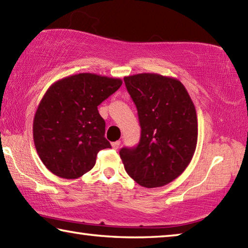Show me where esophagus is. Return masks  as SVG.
Listing matches in <instances>:
<instances>
[{
    "label": "esophagus",
    "instance_id": "esophagus-1",
    "mask_svg": "<svg viewBox=\"0 0 248 248\" xmlns=\"http://www.w3.org/2000/svg\"><path fill=\"white\" fill-rule=\"evenodd\" d=\"M111 146L114 148L115 150H117L120 146V141H116V142H112L111 143Z\"/></svg>",
    "mask_w": 248,
    "mask_h": 248
}]
</instances>
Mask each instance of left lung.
<instances>
[{"label":"left lung","instance_id":"8db88e82","mask_svg":"<svg viewBox=\"0 0 248 248\" xmlns=\"http://www.w3.org/2000/svg\"><path fill=\"white\" fill-rule=\"evenodd\" d=\"M124 81L141 127L138 145L119 152L124 170L141 186L162 187L177 178L194 156L198 139L195 105L176 78L142 73Z\"/></svg>","mask_w":248,"mask_h":248}]
</instances>
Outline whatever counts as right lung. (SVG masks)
I'll list each match as a JSON object with an SVG mask.
<instances>
[{"mask_svg": "<svg viewBox=\"0 0 248 248\" xmlns=\"http://www.w3.org/2000/svg\"><path fill=\"white\" fill-rule=\"evenodd\" d=\"M120 78L79 73L46 92L33 118V142L45 166L74 179L93 169L100 150L111 148L97 106L119 89Z\"/></svg>", "mask_w": 248, "mask_h": 248, "instance_id": "add662e5", "label": "right lung"}]
</instances>
